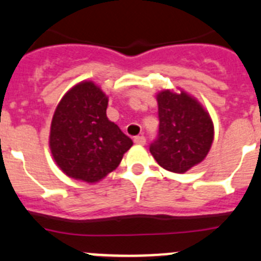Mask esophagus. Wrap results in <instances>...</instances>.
I'll return each instance as SVG.
<instances>
[{"instance_id":"esophagus-1","label":"esophagus","mask_w":261,"mask_h":261,"mask_svg":"<svg viewBox=\"0 0 261 261\" xmlns=\"http://www.w3.org/2000/svg\"><path fill=\"white\" fill-rule=\"evenodd\" d=\"M134 143L136 144V145H145L146 143V139L145 136H135V139H134Z\"/></svg>"}]
</instances>
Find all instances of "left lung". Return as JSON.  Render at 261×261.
<instances>
[{
	"mask_svg": "<svg viewBox=\"0 0 261 261\" xmlns=\"http://www.w3.org/2000/svg\"><path fill=\"white\" fill-rule=\"evenodd\" d=\"M159 131L150 145L158 164L174 173H186L208 154L213 123L201 103L184 91L156 94Z\"/></svg>",
	"mask_w": 261,
	"mask_h": 261,
	"instance_id": "8db88e82",
	"label": "left lung"
}]
</instances>
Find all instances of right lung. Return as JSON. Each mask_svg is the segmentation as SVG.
I'll use <instances>...</instances> for the list:
<instances>
[{
    "label": "right lung",
    "instance_id": "1",
    "mask_svg": "<svg viewBox=\"0 0 261 261\" xmlns=\"http://www.w3.org/2000/svg\"><path fill=\"white\" fill-rule=\"evenodd\" d=\"M109 97L93 82L64 94L50 126L49 146L64 174L96 183L115 170L133 140L107 118Z\"/></svg>",
    "mask_w": 261,
    "mask_h": 261
}]
</instances>
